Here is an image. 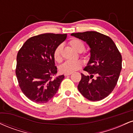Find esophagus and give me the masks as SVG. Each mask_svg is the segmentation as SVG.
<instances>
[{
  "mask_svg": "<svg viewBox=\"0 0 133 133\" xmlns=\"http://www.w3.org/2000/svg\"><path fill=\"white\" fill-rule=\"evenodd\" d=\"M72 73H65L64 74V76H69V75H71Z\"/></svg>",
  "mask_w": 133,
  "mask_h": 133,
  "instance_id": "1",
  "label": "esophagus"
}]
</instances>
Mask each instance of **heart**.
I'll list each match as a JSON object with an SVG mask.
<instances>
[{
	"mask_svg": "<svg viewBox=\"0 0 133 133\" xmlns=\"http://www.w3.org/2000/svg\"><path fill=\"white\" fill-rule=\"evenodd\" d=\"M69 44L71 48L77 52H82L85 49V44L82 41L77 38H72L69 41ZM62 45L59 44L53 52V57L54 60L57 62H60L62 61L61 51ZM82 67V62L80 61H68L59 67L60 71L63 73H72L77 71Z\"/></svg>",
	"mask_w": 133,
	"mask_h": 133,
	"instance_id": "b5f03b06",
	"label": "heart"
}]
</instances>
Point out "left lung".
Masks as SVG:
<instances>
[{"label":"left lung","mask_w":133,"mask_h":133,"mask_svg":"<svg viewBox=\"0 0 133 133\" xmlns=\"http://www.w3.org/2000/svg\"><path fill=\"white\" fill-rule=\"evenodd\" d=\"M71 35L87 43L90 48V59L84 69L89 74H81L78 90L90 101L106 98L115 89L122 68V57L116 44L109 36L97 31Z\"/></svg>","instance_id":"obj_1"}]
</instances>
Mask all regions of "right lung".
<instances>
[{"label":"right lung","mask_w":133,"mask_h":133,"mask_svg":"<svg viewBox=\"0 0 133 133\" xmlns=\"http://www.w3.org/2000/svg\"><path fill=\"white\" fill-rule=\"evenodd\" d=\"M67 34L44 33L27 39L18 51L15 73L21 90L33 102L44 103L55 95L64 75L53 78L57 68L53 52Z\"/></svg>","instance_id":"obj_1"}]
</instances>
